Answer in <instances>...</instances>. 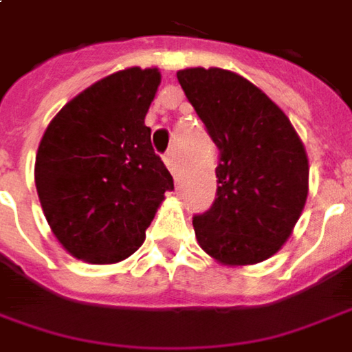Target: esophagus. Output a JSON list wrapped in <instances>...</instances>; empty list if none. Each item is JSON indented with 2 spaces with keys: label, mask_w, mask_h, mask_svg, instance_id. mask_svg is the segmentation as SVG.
I'll return each instance as SVG.
<instances>
[{
  "label": "esophagus",
  "mask_w": 352,
  "mask_h": 352,
  "mask_svg": "<svg viewBox=\"0 0 352 352\" xmlns=\"http://www.w3.org/2000/svg\"><path fill=\"white\" fill-rule=\"evenodd\" d=\"M164 162H165V165H167V169H169V171H171L173 175H177V155H175V152H173V150L165 153Z\"/></svg>",
  "instance_id": "34e87169"
}]
</instances>
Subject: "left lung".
Instances as JSON below:
<instances>
[{
    "mask_svg": "<svg viewBox=\"0 0 352 352\" xmlns=\"http://www.w3.org/2000/svg\"><path fill=\"white\" fill-rule=\"evenodd\" d=\"M220 157L216 199L192 218L222 265H255L285 245L308 197V155L288 116L251 81L220 67L177 72Z\"/></svg>",
    "mask_w": 352,
    "mask_h": 352,
    "instance_id": "obj_1",
    "label": "left lung"
}]
</instances>
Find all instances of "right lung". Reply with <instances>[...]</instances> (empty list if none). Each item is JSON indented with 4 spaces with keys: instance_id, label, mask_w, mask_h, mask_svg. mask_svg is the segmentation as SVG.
Returning <instances> with one entry per match:
<instances>
[{
    "instance_id": "1",
    "label": "right lung",
    "mask_w": 352,
    "mask_h": 352,
    "mask_svg": "<svg viewBox=\"0 0 352 352\" xmlns=\"http://www.w3.org/2000/svg\"><path fill=\"white\" fill-rule=\"evenodd\" d=\"M160 81L157 67L111 74L74 97L44 132L36 192L52 234L78 259L130 257L173 188L144 122Z\"/></svg>"
}]
</instances>
